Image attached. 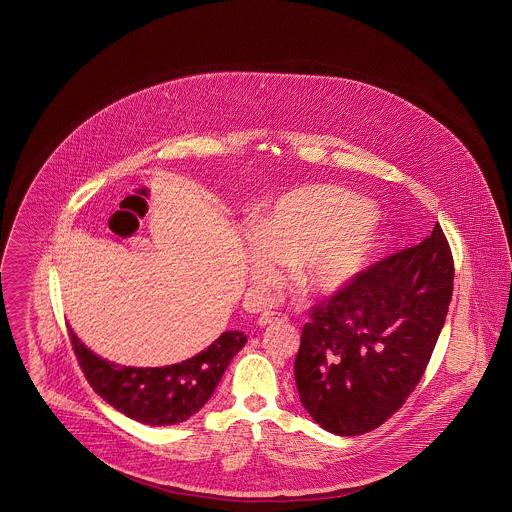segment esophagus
Segmentation results:
<instances>
[{
	"label": "esophagus",
	"mask_w": 512,
	"mask_h": 512,
	"mask_svg": "<svg viewBox=\"0 0 512 512\" xmlns=\"http://www.w3.org/2000/svg\"><path fill=\"white\" fill-rule=\"evenodd\" d=\"M284 322H287V316L282 312H265L257 320L259 326H272V324H284Z\"/></svg>",
	"instance_id": "34e87169"
}]
</instances>
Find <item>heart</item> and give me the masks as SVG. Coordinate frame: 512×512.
Returning a JSON list of instances; mask_svg holds the SVG:
<instances>
[{
  "label": "heart",
  "instance_id": "1",
  "mask_svg": "<svg viewBox=\"0 0 512 512\" xmlns=\"http://www.w3.org/2000/svg\"><path fill=\"white\" fill-rule=\"evenodd\" d=\"M375 209L358 194L308 186L278 198L251 228L247 268L257 286L293 265V282L308 295H331L368 265L377 236Z\"/></svg>",
  "mask_w": 512,
  "mask_h": 512
}]
</instances>
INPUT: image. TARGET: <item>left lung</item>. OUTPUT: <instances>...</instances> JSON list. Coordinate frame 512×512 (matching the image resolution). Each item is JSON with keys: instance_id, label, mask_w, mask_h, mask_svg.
Returning a JSON list of instances; mask_svg holds the SVG:
<instances>
[{"instance_id": "left-lung-1", "label": "left lung", "mask_w": 512, "mask_h": 512, "mask_svg": "<svg viewBox=\"0 0 512 512\" xmlns=\"http://www.w3.org/2000/svg\"><path fill=\"white\" fill-rule=\"evenodd\" d=\"M451 291V249L434 225L419 246L369 266L314 308L295 358L310 417L339 436L383 425L421 381Z\"/></svg>"}]
</instances>
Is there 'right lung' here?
I'll list each match as a JSON object with an SVG mask.
<instances>
[{
	"label": "right lung",
	"mask_w": 512,
	"mask_h": 512,
	"mask_svg": "<svg viewBox=\"0 0 512 512\" xmlns=\"http://www.w3.org/2000/svg\"><path fill=\"white\" fill-rule=\"evenodd\" d=\"M70 339L93 390L112 408L150 427L183 423L204 408L230 360L247 341L242 331H225L200 354L181 364L131 368L97 356L72 329Z\"/></svg>",
	"instance_id": "obj_1"
}]
</instances>
